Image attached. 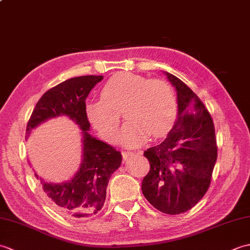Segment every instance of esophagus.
<instances>
[{
  "mask_svg": "<svg viewBox=\"0 0 250 250\" xmlns=\"http://www.w3.org/2000/svg\"><path fill=\"white\" fill-rule=\"evenodd\" d=\"M135 155L134 152H131V151H125L122 152V156H124V159H128L130 157H133Z\"/></svg>",
  "mask_w": 250,
  "mask_h": 250,
  "instance_id": "34e87169",
  "label": "esophagus"
}]
</instances>
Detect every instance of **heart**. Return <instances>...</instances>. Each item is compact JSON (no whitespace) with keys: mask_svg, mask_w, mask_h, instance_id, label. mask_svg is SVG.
<instances>
[{"mask_svg":"<svg viewBox=\"0 0 250 250\" xmlns=\"http://www.w3.org/2000/svg\"><path fill=\"white\" fill-rule=\"evenodd\" d=\"M102 99L86 106L89 121L107 142H114L120 125V114L128 124L119 140L128 147H139L149 139L167 135L176 121L178 104L169 84L161 79H148L121 72L104 84Z\"/></svg>","mask_w":250,"mask_h":250,"instance_id":"1","label":"heart"}]
</instances>
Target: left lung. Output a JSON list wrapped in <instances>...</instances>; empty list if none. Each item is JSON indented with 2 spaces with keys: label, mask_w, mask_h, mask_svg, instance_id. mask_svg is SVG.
Segmentation results:
<instances>
[{
  "label": "left lung",
  "mask_w": 250,
  "mask_h": 250,
  "mask_svg": "<svg viewBox=\"0 0 250 250\" xmlns=\"http://www.w3.org/2000/svg\"><path fill=\"white\" fill-rule=\"evenodd\" d=\"M164 74L176 90L178 115L167 139L144 151L150 169L142 191L158 210L178 215L192 208L208 189L217 144L213 119L198 95L173 74Z\"/></svg>",
  "instance_id": "left-lung-1"
}]
</instances>
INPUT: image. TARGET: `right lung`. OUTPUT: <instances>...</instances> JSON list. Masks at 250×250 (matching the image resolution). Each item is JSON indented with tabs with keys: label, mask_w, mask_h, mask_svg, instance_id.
I'll return each mask as SVG.
<instances>
[{
	"label": "right lung",
	"mask_w": 250,
	"mask_h": 250,
	"mask_svg": "<svg viewBox=\"0 0 250 250\" xmlns=\"http://www.w3.org/2000/svg\"><path fill=\"white\" fill-rule=\"evenodd\" d=\"M103 76H79L63 82L46 91L32 113L26 125V137L43 122L66 116L82 130L83 160L78 171L67 182H45L35 173L52 207L66 217L86 219L102 209L109 178L120 167V151L91 136L86 113V99Z\"/></svg>",
	"instance_id": "obj_1"
}]
</instances>
